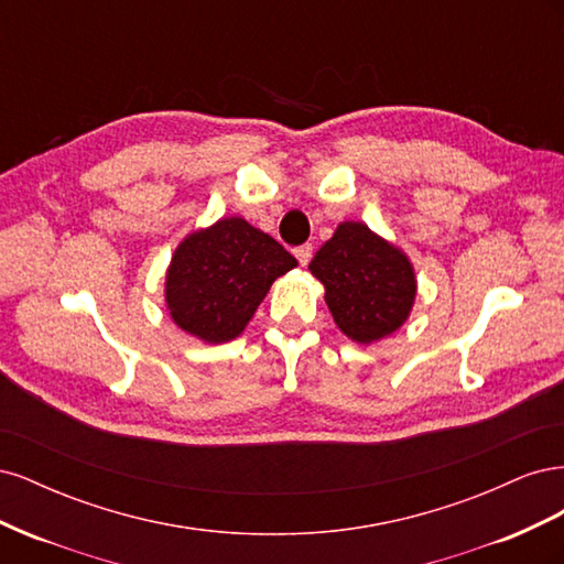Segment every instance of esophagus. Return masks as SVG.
<instances>
[{
  "label": "esophagus",
  "instance_id": "34e87169",
  "mask_svg": "<svg viewBox=\"0 0 564 564\" xmlns=\"http://www.w3.org/2000/svg\"><path fill=\"white\" fill-rule=\"evenodd\" d=\"M294 256L299 259L301 265H308L313 259V245H301L294 249Z\"/></svg>",
  "mask_w": 564,
  "mask_h": 564
}]
</instances>
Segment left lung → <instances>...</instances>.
<instances>
[{
	"mask_svg": "<svg viewBox=\"0 0 564 564\" xmlns=\"http://www.w3.org/2000/svg\"><path fill=\"white\" fill-rule=\"evenodd\" d=\"M308 270L324 284V301L336 327L357 344L390 336L412 313V261L360 220H344L332 240L319 247Z\"/></svg>",
	"mask_w": 564,
	"mask_h": 564,
	"instance_id": "8db88e82",
	"label": "left lung"
}]
</instances>
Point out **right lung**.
I'll list each match as a JSON object with an SVG mask.
<instances>
[{
	"label": "right lung",
	"instance_id": "1",
	"mask_svg": "<svg viewBox=\"0 0 564 564\" xmlns=\"http://www.w3.org/2000/svg\"><path fill=\"white\" fill-rule=\"evenodd\" d=\"M299 261L240 216L195 230L176 247L166 270L164 301L172 319L207 344L245 332L270 284Z\"/></svg>",
	"mask_w": 564,
	"mask_h": 564
}]
</instances>
